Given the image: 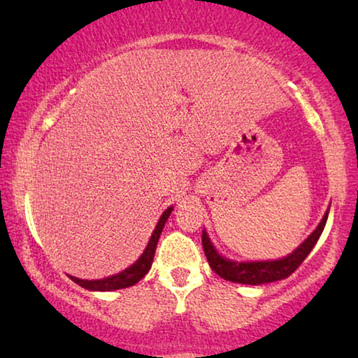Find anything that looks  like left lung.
<instances>
[{
    "mask_svg": "<svg viewBox=\"0 0 358 358\" xmlns=\"http://www.w3.org/2000/svg\"><path fill=\"white\" fill-rule=\"evenodd\" d=\"M327 215L324 213L321 223L317 224V228L298 246L292 254H288L287 257L278 259V261H259V262H236L229 261V259L220 256L217 249L213 248L212 241H210L208 234L202 233V246L203 252L207 256V261L212 267V271L220 275L224 280L234 282V283H246V285H262V283H271L282 280L292 275L298 267L301 266V262L308 257V254L311 252V249L315 248V244L320 239L322 229L326 227Z\"/></svg>",
    "mask_w": 358,
    "mask_h": 358,
    "instance_id": "8db88e82",
    "label": "left lung"
}]
</instances>
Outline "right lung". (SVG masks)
I'll use <instances>...</instances> for the list:
<instances>
[{"label":"right lung","mask_w":358,"mask_h":358,"mask_svg":"<svg viewBox=\"0 0 358 358\" xmlns=\"http://www.w3.org/2000/svg\"><path fill=\"white\" fill-rule=\"evenodd\" d=\"M171 212H173V207L164 210V213L161 215L159 222H158V224H156L155 231H153V234H151L148 246H146L143 254L138 257V261H136L135 264H131L130 267H127L125 271L115 273V275L99 278V280H81V278L70 275L71 280L76 282L80 287L86 288V290H92V292H112V290H120V288L135 285V283L140 282L151 268V264H153V257H155V251H156V244H158L161 231H163L164 223L168 222Z\"/></svg>","instance_id":"right-lung-1"}]
</instances>
